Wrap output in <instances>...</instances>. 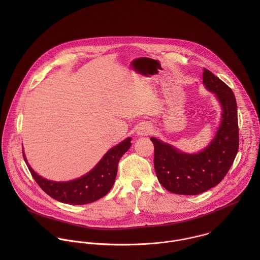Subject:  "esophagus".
Masks as SVG:
<instances>
[{"label": "esophagus", "mask_w": 260, "mask_h": 260, "mask_svg": "<svg viewBox=\"0 0 260 260\" xmlns=\"http://www.w3.org/2000/svg\"><path fill=\"white\" fill-rule=\"evenodd\" d=\"M152 127L149 124H143L141 125L138 130H137V135L138 136H147L149 134L152 133Z\"/></svg>", "instance_id": "obj_1"}]
</instances>
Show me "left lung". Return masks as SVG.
<instances>
[{"instance_id": "left-lung-1", "label": "left lung", "mask_w": 260, "mask_h": 260, "mask_svg": "<svg viewBox=\"0 0 260 260\" xmlns=\"http://www.w3.org/2000/svg\"><path fill=\"white\" fill-rule=\"evenodd\" d=\"M203 84L214 93L221 106V121L212 141L198 153H184L151 137L154 168L160 184L182 195L203 193L220 181L230 169L239 146L237 105L232 90L204 68Z\"/></svg>"}]
</instances>
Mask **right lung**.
<instances>
[{
  "label": "right lung",
  "mask_w": 260,
  "mask_h": 260,
  "mask_svg": "<svg viewBox=\"0 0 260 260\" xmlns=\"http://www.w3.org/2000/svg\"><path fill=\"white\" fill-rule=\"evenodd\" d=\"M130 147L131 138L129 137L112 147L87 174L66 182L51 181L43 178L32 169L26 159L24 151L23 156L38 185L49 196L62 203L83 205L102 198L110 191L117 175L119 160Z\"/></svg>",
  "instance_id": "1"
}]
</instances>
